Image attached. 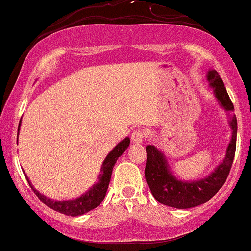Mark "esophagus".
<instances>
[{
    "instance_id": "1",
    "label": "esophagus",
    "mask_w": 251,
    "mask_h": 251,
    "mask_svg": "<svg viewBox=\"0 0 251 251\" xmlns=\"http://www.w3.org/2000/svg\"><path fill=\"white\" fill-rule=\"evenodd\" d=\"M145 138V132L143 129H135L131 135V140L133 143H142Z\"/></svg>"
}]
</instances>
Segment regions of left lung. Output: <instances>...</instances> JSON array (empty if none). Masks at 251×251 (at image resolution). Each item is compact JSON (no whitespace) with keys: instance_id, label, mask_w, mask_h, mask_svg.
<instances>
[{"instance_id":"1","label":"left lung","mask_w":251,"mask_h":251,"mask_svg":"<svg viewBox=\"0 0 251 251\" xmlns=\"http://www.w3.org/2000/svg\"><path fill=\"white\" fill-rule=\"evenodd\" d=\"M210 86L214 88L215 97L224 111L232 112L234 105L230 100L220 74L215 70H210L206 76ZM231 140L227 145L224 159L214 172L208 177L194 181L178 179L170 171V166L165 155L154 145L146 146L145 179L153 197L164 205L176 209H190L206 203L217 194L229 176L236 151V137H237V119L235 114L230 117Z\"/></svg>"}]
</instances>
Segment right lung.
<instances>
[{
    "label": "right lung",
    "instance_id": "1",
    "mask_svg": "<svg viewBox=\"0 0 251 251\" xmlns=\"http://www.w3.org/2000/svg\"><path fill=\"white\" fill-rule=\"evenodd\" d=\"M20 125H21V122L19 124V129ZM129 145V138H125L120 142L118 145L112 150L111 152L107 154V157L103 160L101 169H100V174L98 176V181L92 186L91 189L88 190L86 194L80 196V197L75 198V200L71 201H54L51 198H47L46 196L40 194L37 190L34 189V186L31 185L30 180L28 179L27 175L25 178H27L28 183H29L30 188L33 189V191L35 192V195L39 197V200L45 203L46 205L50 206V209L55 210L57 212H61L63 215L67 216H81L86 212L91 211V210L96 209L97 206L100 205V203L105 198L106 192H107V188L109 180H111V175L112 171H113L114 164L118 160V158L122 155L125 150L128 148Z\"/></svg>",
    "mask_w": 251,
    "mask_h": 251
}]
</instances>
